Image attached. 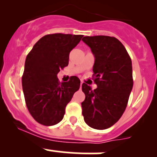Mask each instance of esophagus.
Returning <instances> with one entry per match:
<instances>
[{"label": "esophagus", "instance_id": "esophagus-1", "mask_svg": "<svg viewBox=\"0 0 157 157\" xmlns=\"http://www.w3.org/2000/svg\"><path fill=\"white\" fill-rule=\"evenodd\" d=\"M82 84H83V82H81V83H80V88L82 87Z\"/></svg>", "mask_w": 157, "mask_h": 157}]
</instances>
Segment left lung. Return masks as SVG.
Returning a JSON list of instances; mask_svg holds the SVG:
<instances>
[{
  "instance_id": "obj_1",
  "label": "left lung",
  "mask_w": 157,
  "mask_h": 157,
  "mask_svg": "<svg viewBox=\"0 0 157 157\" xmlns=\"http://www.w3.org/2000/svg\"><path fill=\"white\" fill-rule=\"evenodd\" d=\"M95 56L96 90L83 83L81 103L84 121L90 127L104 130L115 124L127 107L133 87L132 63L127 50L115 37L84 36L82 39Z\"/></svg>"
}]
</instances>
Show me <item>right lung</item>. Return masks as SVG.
I'll list each match as a JSON object with an SVG mask.
<instances>
[{"label": "right lung", "mask_w": 157, "mask_h": 157, "mask_svg": "<svg viewBox=\"0 0 157 157\" xmlns=\"http://www.w3.org/2000/svg\"><path fill=\"white\" fill-rule=\"evenodd\" d=\"M82 35L49 34L41 38L26 56L22 77L26 105L39 124L55 125L64 118L65 108L79 90L80 80L71 77L61 83L60 70L68 65L71 51L80 42Z\"/></svg>", "instance_id": "obj_1"}]
</instances>
